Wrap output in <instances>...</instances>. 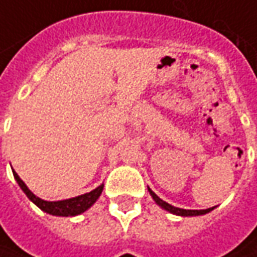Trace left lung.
Listing matches in <instances>:
<instances>
[{"mask_svg": "<svg viewBox=\"0 0 257 257\" xmlns=\"http://www.w3.org/2000/svg\"><path fill=\"white\" fill-rule=\"evenodd\" d=\"M147 191L149 193L152 195L153 197V200L156 203L159 204L161 209L167 210L168 213H171V214H175V216H181V217H196V216H203V214H207L210 213L211 210H214V207H210V209L206 210H186V209H179V207H175V206H171V204H168L167 202H164L163 199H160L156 193H154L150 188H147Z\"/></svg>", "mask_w": 257, "mask_h": 257, "instance_id": "8db88e82", "label": "left lung"}]
</instances>
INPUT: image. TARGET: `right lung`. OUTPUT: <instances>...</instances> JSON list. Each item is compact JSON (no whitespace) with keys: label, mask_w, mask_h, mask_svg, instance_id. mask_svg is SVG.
<instances>
[{"label":"right lung","mask_w":257,"mask_h":257,"mask_svg":"<svg viewBox=\"0 0 257 257\" xmlns=\"http://www.w3.org/2000/svg\"><path fill=\"white\" fill-rule=\"evenodd\" d=\"M14 177H15L16 182L21 186V189L25 192V195L33 202V203L41 209L44 213H48L51 216H60V217H73L78 216L85 213L86 210H89L93 204L97 202V199L103 192L104 184L97 186L96 189H93L91 192H87L85 195H80V196L71 197V199H65V200H57V202H48L44 200L41 197L36 196L33 192L29 189L26 184L23 182L22 179L19 178V175L16 174L14 170Z\"/></svg>","instance_id":"add662e5"}]
</instances>
